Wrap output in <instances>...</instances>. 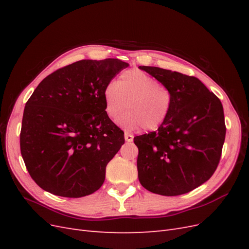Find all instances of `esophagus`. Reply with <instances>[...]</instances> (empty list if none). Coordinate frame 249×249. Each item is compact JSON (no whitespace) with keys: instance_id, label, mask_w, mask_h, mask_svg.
<instances>
[{"instance_id":"esophagus-1","label":"esophagus","mask_w":249,"mask_h":249,"mask_svg":"<svg viewBox=\"0 0 249 249\" xmlns=\"http://www.w3.org/2000/svg\"><path fill=\"white\" fill-rule=\"evenodd\" d=\"M124 139L126 142H132L134 139V136L132 134H130L129 132H124Z\"/></svg>"}]
</instances>
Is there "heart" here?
<instances>
[{
  "instance_id": "obj_1",
  "label": "heart",
  "mask_w": 249,
  "mask_h": 249,
  "mask_svg": "<svg viewBox=\"0 0 249 249\" xmlns=\"http://www.w3.org/2000/svg\"><path fill=\"white\" fill-rule=\"evenodd\" d=\"M103 95L105 109L111 119L127 107L117 119V124L127 131L142 126L146 131L157 130L166 120L172 105L170 90L138 69L124 71L116 83L109 82Z\"/></svg>"
}]
</instances>
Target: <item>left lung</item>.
<instances>
[{"label": "left lung", "mask_w": 249, "mask_h": 249, "mask_svg": "<svg viewBox=\"0 0 249 249\" xmlns=\"http://www.w3.org/2000/svg\"><path fill=\"white\" fill-rule=\"evenodd\" d=\"M167 87L172 105L156 132L134 138L138 178L148 191L176 196L213 176L225 139L220 100L195 77L155 66H139Z\"/></svg>", "instance_id": "left-lung-1"}]
</instances>
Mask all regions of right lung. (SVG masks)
Wrapping results in <instances>:
<instances>
[{
    "instance_id": "obj_1",
    "label": "right lung",
    "mask_w": 249,
    "mask_h": 249,
    "mask_svg": "<svg viewBox=\"0 0 249 249\" xmlns=\"http://www.w3.org/2000/svg\"><path fill=\"white\" fill-rule=\"evenodd\" d=\"M129 64L81 60L43 79L28 100L20 153L34 182L63 197L99 190L107 164L124 143L106 113L104 88Z\"/></svg>"
}]
</instances>
